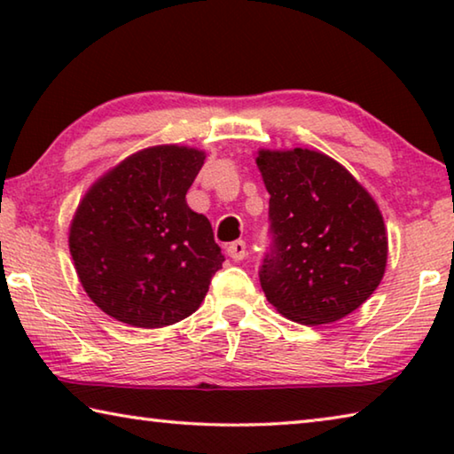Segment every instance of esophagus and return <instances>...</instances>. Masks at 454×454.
<instances>
[{"mask_svg":"<svg viewBox=\"0 0 454 454\" xmlns=\"http://www.w3.org/2000/svg\"><path fill=\"white\" fill-rule=\"evenodd\" d=\"M226 252H228L230 258L236 260V262H238V260H244V256H246V242L244 240H236L232 244H228Z\"/></svg>","mask_w":454,"mask_h":454,"instance_id":"esophagus-1","label":"esophagus"}]
</instances>
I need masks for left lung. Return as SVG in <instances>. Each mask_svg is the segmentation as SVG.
Here are the masks:
<instances>
[{"label": "left lung", "instance_id": "left-lung-1", "mask_svg": "<svg viewBox=\"0 0 454 454\" xmlns=\"http://www.w3.org/2000/svg\"><path fill=\"white\" fill-rule=\"evenodd\" d=\"M256 164L270 194V246L258 270L268 302L301 325L344 318L372 294L387 266L379 206L320 152L262 150Z\"/></svg>", "mask_w": 454, "mask_h": 454}]
</instances>
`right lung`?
<instances>
[{"label": "right lung", "mask_w": 454, "mask_h": 454, "mask_svg": "<svg viewBox=\"0 0 454 454\" xmlns=\"http://www.w3.org/2000/svg\"><path fill=\"white\" fill-rule=\"evenodd\" d=\"M204 153L156 145L107 172L82 200L70 252L88 296L129 326L162 328L202 304L224 254L186 192Z\"/></svg>", "instance_id": "obj_1"}]
</instances>
